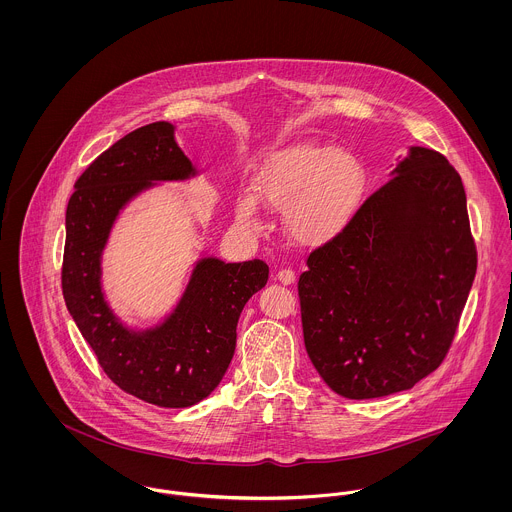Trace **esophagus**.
<instances>
[{"instance_id": "1", "label": "esophagus", "mask_w": 512, "mask_h": 512, "mask_svg": "<svg viewBox=\"0 0 512 512\" xmlns=\"http://www.w3.org/2000/svg\"><path fill=\"white\" fill-rule=\"evenodd\" d=\"M276 278L282 282V284H292L296 280V275L292 269H280Z\"/></svg>"}]
</instances>
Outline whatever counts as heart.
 <instances>
[{
    "mask_svg": "<svg viewBox=\"0 0 512 512\" xmlns=\"http://www.w3.org/2000/svg\"><path fill=\"white\" fill-rule=\"evenodd\" d=\"M366 169L349 150L319 142H294L269 152L251 175L255 198L284 208L286 232L300 243L321 245L341 236L366 195ZM237 198V220L261 224L257 200Z\"/></svg>",
    "mask_w": 512,
    "mask_h": 512,
    "instance_id": "b5f03b06",
    "label": "heart"
}]
</instances>
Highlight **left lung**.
Instances as JSON below:
<instances>
[{"label": "left lung", "mask_w": 512, "mask_h": 512, "mask_svg": "<svg viewBox=\"0 0 512 512\" xmlns=\"http://www.w3.org/2000/svg\"><path fill=\"white\" fill-rule=\"evenodd\" d=\"M390 177L298 280L308 356L349 399L409 390L438 368L477 269L466 191L448 159L411 146Z\"/></svg>", "instance_id": "obj_1"}]
</instances>
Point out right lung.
I'll list each match as a JSON object with an SVG mask.
<instances>
[{
  "label": "right lung",
  "instance_id": "1",
  "mask_svg": "<svg viewBox=\"0 0 512 512\" xmlns=\"http://www.w3.org/2000/svg\"><path fill=\"white\" fill-rule=\"evenodd\" d=\"M197 175L175 140V126L159 120L95 159L76 181L66 210L68 312L118 388L158 407H191L216 390L236 351L239 314L269 278L261 259L226 263L200 255L181 298L159 323L136 327L115 314L103 290V251L120 212L158 183Z\"/></svg>",
  "mask_w": 512,
  "mask_h": 512
}]
</instances>
